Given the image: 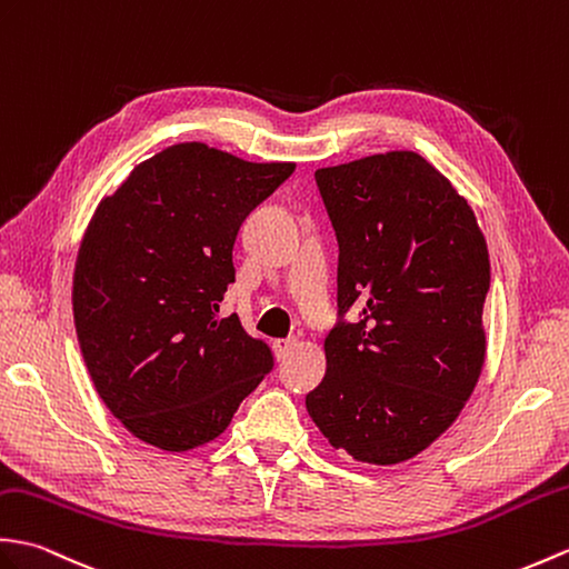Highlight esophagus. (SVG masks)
Returning a JSON list of instances; mask_svg holds the SVG:
<instances>
[{"instance_id": "esophagus-1", "label": "esophagus", "mask_w": 569, "mask_h": 569, "mask_svg": "<svg viewBox=\"0 0 569 569\" xmlns=\"http://www.w3.org/2000/svg\"><path fill=\"white\" fill-rule=\"evenodd\" d=\"M296 349V339L288 337V339H273V353L276 359H286V356Z\"/></svg>"}]
</instances>
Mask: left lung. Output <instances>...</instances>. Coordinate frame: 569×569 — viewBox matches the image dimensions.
<instances>
[{"mask_svg": "<svg viewBox=\"0 0 569 569\" xmlns=\"http://www.w3.org/2000/svg\"><path fill=\"white\" fill-rule=\"evenodd\" d=\"M339 240V322L308 412L337 451L398 466L463 412L485 366L490 254L472 208L425 157L315 171Z\"/></svg>", "mask_w": 569, "mask_h": 569, "instance_id": "obj_1", "label": "left lung"}]
</instances>
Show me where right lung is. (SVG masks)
<instances>
[{
	"mask_svg": "<svg viewBox=\"0 0 569 569\" xmlns=\"http://www.w3.org/2000/svg\"><path fill=\"white\" fill-rule=\"evenodd\" d=\"M293 169L179 142L97 206L74 263L77 339L99 398L140 441L181 453L218 439L271 371V349L218 312L237 230Z\"/></svg>",
	"mask_w": 569,
	"mask_h": 569,
	"instance_id": "obj_1",
	"label": "right lung"
}]
</instances>
